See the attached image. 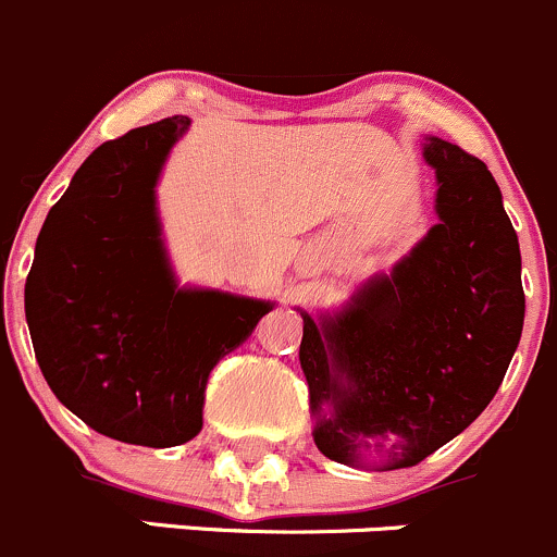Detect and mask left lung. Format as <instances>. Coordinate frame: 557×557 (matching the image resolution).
Instances as JSON below:
<instances>
[{"mask_svg":"<svg viewBox=\"0 0 557 557\" xmlns=\"http://www.w3.org/2000/svg\"><path fill=\"white\" fill-rule=\"evenodd\" d=\"M437 225L343 311L302 313L313 443L348 467H416L498 392L520 343L518 233L488 165L426 136Z\"/></svg>","mask_w":557,"mask_h":557,"instance_id":"1","label":"left lung"}]
</instances>
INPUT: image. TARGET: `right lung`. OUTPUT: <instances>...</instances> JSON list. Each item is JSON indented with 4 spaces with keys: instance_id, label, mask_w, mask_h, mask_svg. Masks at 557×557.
I'll return each instance as SVG.
<instances>
[{
    "instance_id": "1",
    "label": "right lung",
    "mask_w": 557,
    "mask_h": 557,
    "mask_svg": "<svg viewBox=\"0 0 557 557\" xmlns=\"http://www.w3.org/2000/svg\"><path fill=\"white\" fill-rule=\"evenodd\" d=\"M187 125L174 114L90 152L50 209L26 278L34 354L59 403L147 448L200 432L209 372L273 308L176 286L154 185Z\"/></svg>"
}]
</instances>
